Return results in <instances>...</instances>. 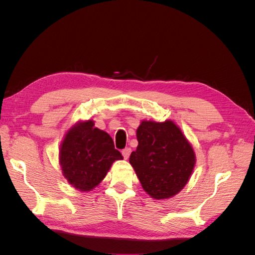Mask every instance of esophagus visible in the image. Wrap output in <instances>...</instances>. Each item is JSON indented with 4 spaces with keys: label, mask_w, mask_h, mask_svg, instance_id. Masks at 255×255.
<instances>
[{
    "label": "esophagus",
    "mask_w": 255,
    "mask_h": 255,
    "mask_svg": "<svg viewBox=\"0 0 255 255\" xmlns=\"http://www.w3.org/2000/svg\"><path fill=\"white\" fill-rule=\"evenodd\" d=\"M130 152H132L130 148H126L125 150H122V155H123V157H125V159H128L129 157Z\"/></svg>",
    "instance_id": "1"
}]
</instances>
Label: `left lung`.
<instances>
[{"mask_svg": "<svg viewBox=\"0 0 255 255\" xmlns=\"http://www.w3.org/2000/svg\"><path fill=\"white\" fill-rule=\"evenodd\" d=\"M138 145L129 156L143 190L155 200L177 195L189 181L196 165L191 143L172 120H141Z\"/></svg>", "mask_w": 255, "mask_h": 255, "instance_id": "8db88e82", "label": "left lung"}]
</instances>
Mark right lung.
<instances>
[{"label":"right lung","mask_w":255,"mask_h":255,"mask_svg":"<svg viewBox=\"0 0 255 255\" xmlns=\"http://www.w3.org/2000/svg\"><path fill=\"white\" fill-rule=\"evenodd\" d=\"M112 137L95 128L92 119L79 120L64 135L59 145V165L65 179L81 192L95 189L115 160L122 159Z\"/></svg>","instance_id":"right-lung-1"}]
</instances>
